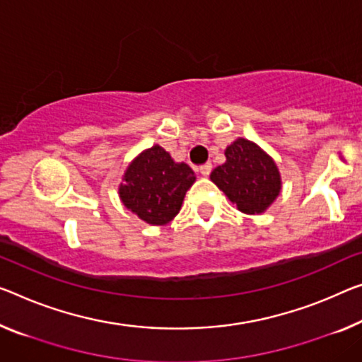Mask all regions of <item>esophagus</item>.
<instances>
[{
  "label": "esophagus",
  "instance_id": "esophagus-1",
  "mask_svg": "<svg viewBox=\"0 0 362 362\" xmlns=\"http://www.w3.org/2000/svg\"><path fill=\"white\" fill-rule=\"evenodd\" d=\"M199 171H200V175L202 176H209L210 175V171H212V163H205V165H202L199 168Z\"/></svg>",
  "mask_w": 362,
  "mask_h": 362
}]
</instances>
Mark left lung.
Masks as SVG:
<instances>
[{"label":"left lung","instance_id":"1","mask_svg":"<svg viewBox=\"0 0 362 362\" xmlns=\"http://www.w3.org/2000/svg\"><path fill=\"white\" fill-rule=\"evenodd\" d=\"M226 162L210 180L246 215L264 214L281 192V175L275 160L257 144L238 137L225 148Z\"/></svg>","mask_w":362,"mask_h":362}]
</instances>
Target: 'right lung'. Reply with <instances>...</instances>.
Wrapping results in <instances>:
<instances>
[{
    "mask_svg": "<svg viewBox=\"0 0 362 362\" xmlns=\"http://www.w3.org/2000/svg\"><path fill=\"white\" fill-rule=\"evenodd\" d=\"M196 175L185 162L177 163L163 147L142 150L127 165L118 194L124 207L152 226L170 223L180 214Z\"/></svg>",
    "mask_w": 362,
    "mask_h": 362,
    "instance_id": "obj_1",
    "label": "right lung"
}]
</instances>
